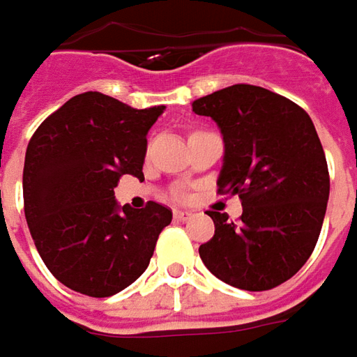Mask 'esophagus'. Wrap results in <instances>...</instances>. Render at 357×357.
<instances>
[{
    "label": "esophagus",
    "mask_w": 357,
    "mask_h": 357,
    "mask_svg": "<svg viewBox=\"0 0 357 357\" xmlns=\"http://www.w3.org/2000/svg\"><path fill=\"white\" fill-rule=\"evenodd\" d=\"M174 219L176 220L191 219V211H174Z\"/></svg>",
    "instance_id": "obj_1"
}]
</instances>
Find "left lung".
<instances>
[{
    "label": "left lung",
    "mask_w": 357,
    "mask_h": 357,
    "mask_svg": "<svg viewBox=\"0 0 357 357\" xmlns=\"http://www.w3.org/2000/svg\"><path fill=\"white\" fill-rule=\"evenodd\" d=\"M225 140L220 193L238 195L242 217L209 211L215 234L199 246L207 270L246 291H268L293 278L321 234L331 178L311 117L297 103L248 84L193 101Z\"/></svg>",
    "instance_id": "8db88e82"
}]
</instances>
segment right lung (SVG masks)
I'll use <instances>...</instances> for the list:
<instances>
[{"label":"right lung","mask_w":357,"mask_h":357,"mask_svg":"<svg viewBox=\"0 0 357 357\" xmlns=\"http://www.w3.org/2000/svg\"><path fill=\"white\" fill-rule=\"evenodd\" d=\"M164 105L135 109L86 91L46 117L31 138L23 168L25 217L45 266L89 297H111L150 264L172 211L150 201L119 207V178L144 179L146 135Z\"/></svg>","instance_id":"add662e5"}]
</instances>
